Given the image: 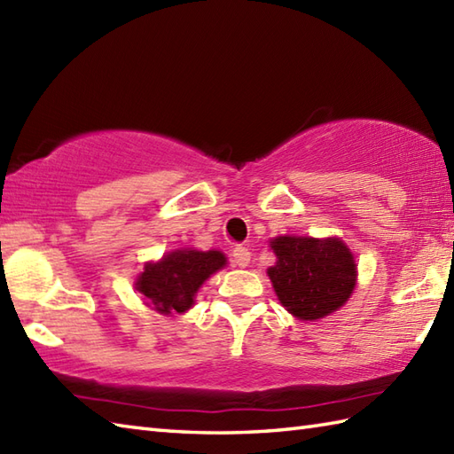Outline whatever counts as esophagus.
<instances>
[{"label":"esophagus","mask_w":454,"mask_h":454,"mask_svg":"<svg viewBox=\"0 0 454 454\" xmlns=\"http://www.w3.org/2000/svg\"><path fill=\"white\" fill-rule=\"evenodd\" d=\"M249 259H252V254H249L247 247H244V246L234 247V252H232V263H234L236 267H247Z\"/></svg>","instance_id":"34e87169"}]
</instances>
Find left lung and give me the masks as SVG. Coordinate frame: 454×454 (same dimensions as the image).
I'll list each match as a JSON object with an SVG mask.
<instances>
[{
    "label": "left lung",
    "mask_w": 454,
    "mask_h": 454,
    "mask_svg": "<svg viewBox=\"0 0 454 454\" xmlns=\"http://www.w3.org/2000/svg\"><path fill=\"white\" fill-rule=\"evenodd\" d=\"M269 244L277 263L267 275L278 301L298 320H320L349 301L356 265L340 238L278 236Z\"/></svg>",
    "instance_id": "left-lung-1"
}]
</instances>
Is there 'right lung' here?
<instances>
[{
	"instance_id": "right-lung-1",
	"label": "right lung",
	"mask_w": 454,
	"mask_h": 454,
	"mask_svg": "<svg viewBox=\"0 0 454 454\" xmlns=\"http://www.w3.org/2000/svg\"><path fill=\"white\" fill-rule=\"evenodd\" d=\"M226 265V255L216 249H176L158 263H146L137 278V291L160 314H183L195 302L200 285Z\"/></svg>"
}]
</instances>
